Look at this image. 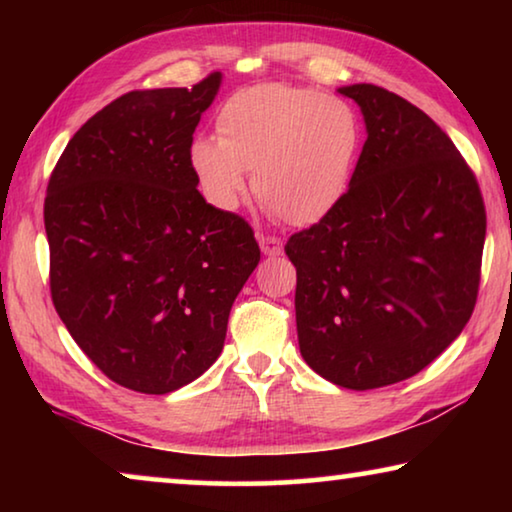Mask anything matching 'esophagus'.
I'll list each match as a JSON object with an SVG mask.
<instances>
[{"label":"esophagus","instance_id":"obj_1","mask_svg":"<svg viewBox=\"0 0 512 512\" xmlns=\"http://www.w3.org/2000/svg\"><path fill=\"white\" fill-rule=\"evenodd\" d=\"M257 241H259V248H262V253H264L266 257H277V255H282L284 246H282V241L277 239V237L259 235V237H257Z\"/></svg>","mask_w":512,"mask_h":512}]
</instances>
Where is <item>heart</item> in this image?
Wrapping results in <instances>:
<instances>
[{"label":"heart","instance_id":"heart-1","mask_svg":"<svg viewBox=\"0 0 512 512\" xmlns=\"http://www.w3.org/2000/svg\"><path fill=\"white\" fill-rule=\"evenodd\" d=\"M363 144L343 99L293 85H255L216 112V137H196L189 167L207 203L232 212L248 189L291 225H314L343 203Z\"/></svg>","mask_w":512,"mask_h":512}]
</instances>
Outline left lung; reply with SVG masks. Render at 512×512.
<instances>
[{
	"label": "left lung",
	"instance_id": "left-lung-1",
	"mask_svg": "<svg viewBox=\"0 0 512 512\" xmlns=\"http://www.w3.org/2000/svg\"><path fill=\"white\" fill-rule=\"evenodd\" d=\"M368 140L343 203L284 250L300 354L336 386L397 384L449 348L479 293V183L429 115L372 83L339 88Z\"/></svg>",
	"mask_w": 512,
	"mask_h": 512
}]
</instances>
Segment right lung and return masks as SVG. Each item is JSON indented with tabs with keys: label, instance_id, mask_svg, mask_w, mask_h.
Masks as SVG:
<instances>
[{
	"label": "right lung",
	"instance_id": "right-lung-1",
	"mask_svg": "<svg viewBox=\"0 0 512 512\" xmlns=\"http://www.w3.org/2000/svg\"><path fill=\"white\" fill-rule=\"evenodd\" d=\"M221 88L135 90L76 131L49 178L51 300L115 384L187 386L219 359L232 302L259 264L253 228L198 192L189 146Z\"/></svg>",
	"mask_w": 512,
	"mask_h": 512
}]
</instances>
